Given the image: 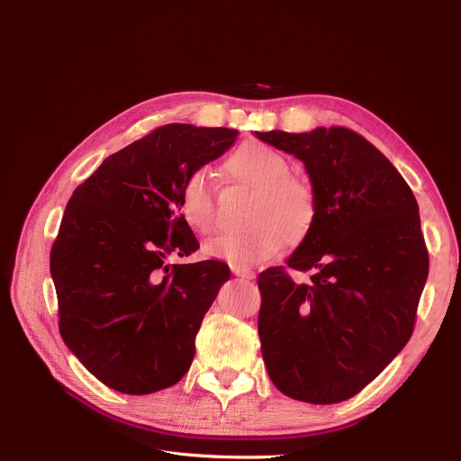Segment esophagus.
<instances>
[{
  "mask_svg": "<svg viewBox=\"0 0 461 461\" xmlns=\"http://www.w3.org/2000/svg\"><path fill=\"white\" fill-rule=\"evenodd\" d=\"M232 275L236 276H242V278H248V281H252V278L256 276V273L252 269L248 267H239V265H232Z\"/></svg>",
  "mask_w": 461,
  "mask_h": 461,
  "instance_id": "esophagus-1",
  "label": "esophagus"
}]
</instances>
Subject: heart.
Instances as JSON below:
<instances>
[{
  "mask_svg": "<svg viewBox=\"0 0 461 461\" xmlns=\"http://www.w3.org/2000/svg\"><path fill=\"white\" fill-rule=\"evenodd\" d=\"M227 175L256 190L248 215V229L207 240L203 252L239 267H252L276 258L286 240L300 244L308 239L317 219V196L308 180L290 175V161L267 144L248 142L225 161ZM178 213L200 234L215 225L212 176L202 167L183 178L176 196Z\"/></svg>",
  "mask_w": 461,
  "mask_h": 461,
  "instance_id": "1",
  "label": "heart"
}]
</instances>
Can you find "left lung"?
<instances>
[{
  "mask_svg": "<svg viewBox=\"0 0 461 461\" xmlns=\"http://www.w3.org/2000/svg\"><path fill=\"white\" fill-rule=\"evenodd\" d=\"M256 136L296 156L317 196L308 239L286 267H269L258 278L265 367L290 398L344 402L413 332L429 275L420 207L396 167L350 129ZM288 268L309 278L296 282Z\"/></svg>",
  "mask_w": 461,
  "mask_h": 461,
  "instance_id": "obj_1",
  "label": "left lung"
}]
</instances>
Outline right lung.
<instances>
[{
  "mask_svg": "<svg viewBox=\"0 0 461 461\" xmlns=\"http://www.w3.org/2000/svg\"><path fill=\"white\" fill-rule=\"evenodd\" d=\"M236 134L165 124L109 156L68 200L50 256L59 332L105 386L151 394L188 371L202 319L230 271L215 259L167 263L200 248L178 215V186Z\"/></svg>",
  "mask_w": 461,
  "mask_h": 461,
  "instance_id": "add662e5",
  "label": "right lung"
}]
</instances>
